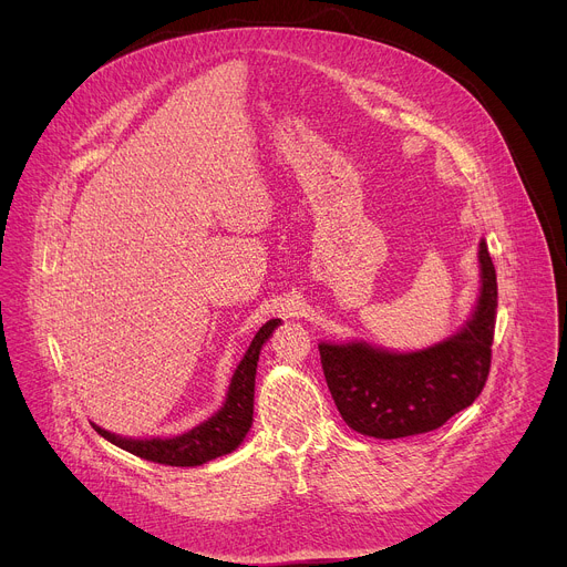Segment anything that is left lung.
Returning a JSON list of instances; mask_svg holds the SVG:
<instances>
[{"mask_svg":"<svg viewBox=\"0 0 567 567\" xmlns=\"http://www.w3.org/2000/svg\"><path fill=\"white\" fill-rule=\"evenodd\" d=\"M480 289L464 326L411 352L368 341H320V363L346 424L368 437L396 440L440 429L468 409L492 365L498 309L496 269L480 239Z\"/></svg>","mask_w":567,"mask_h":567,"instance_id":"obj_1","label":"left lung"}]
</instances>
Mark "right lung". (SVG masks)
<instances>
[{
	"instance_id": "add662e5",
	"label": "right lung",
	"mask_w": 567,
	"mask_h": 567,
	"mask_svg": "<svg viewBox=\"0 0 567 567\" xmlns=\"http://www.w3.org/2000/svg\"><path fill=\"white\" fill-rule=\"evenodd\" d=\"M282 326L280 318H271L258 330L249 350L237 363L224 403L202 424L186 433L173 437H123L112 431L101 429L92 422L94 431L112 442L114 446L138 455L147 462L168 466H202L215 457L233 453L254 426V394H256V372L262 346L274 337L276 328Z\"/></svg>"
}]
</instances>
